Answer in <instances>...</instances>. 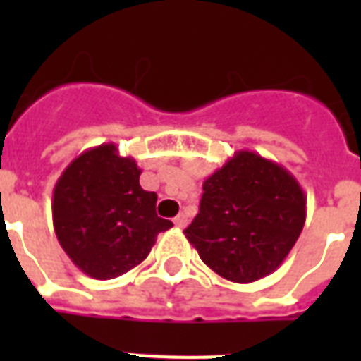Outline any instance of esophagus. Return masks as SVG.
<instances>
[{"label": "esophagus", "mask_w": 361, "mask_h": 361, "mask_svg": "<svg viewBox=\"0 0 361 361\" xmlns=\"http://www.w3.org/2000/svg\"><path fill=\"white\" fill-rule=\"evenodd\" d=\"M174 225L178 226V228H185V226H187V215H185V214H180V215H176V219H174Z\"/></svg>", "instance_id": "esophagus-1"}]
</instances>
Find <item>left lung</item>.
<instances>
[{
  "instance_id": "1",
  "label": "left lung",
  "mask_w": 361,
  "mask_h": 361,
  "mask_svg": "<svg viewBox=\"0 0 361 361\" xmlns=\"http://www.w3.org/2000/svg\"><path fill=\"white\" fill-rule=\"evenodd\" d=\"M200 209L183 234L212 271L232 283L274 274L305 225L307 197L275 161L240 149L204 180Z\"/></svg>"
}]
</instances>
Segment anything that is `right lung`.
<instances>
[{
    "label": "right lung",
    "mask_w": 361,
    "mask_h": 361,
    "mask_svg": "<svg viewBox=\"0 0 361 361\" xmlns=\"http://www.w3.org/2000/svg\"><path fill=\"white\" fill-rule=\"evenodd\" d=\"M142 170L116 144L82 152L54 185L52 221L59 245L93 279L127 274L172 223L155 214L157 195L140 187Z\"/></svg>",
    "instance_id": "1"
}]
</instances>
